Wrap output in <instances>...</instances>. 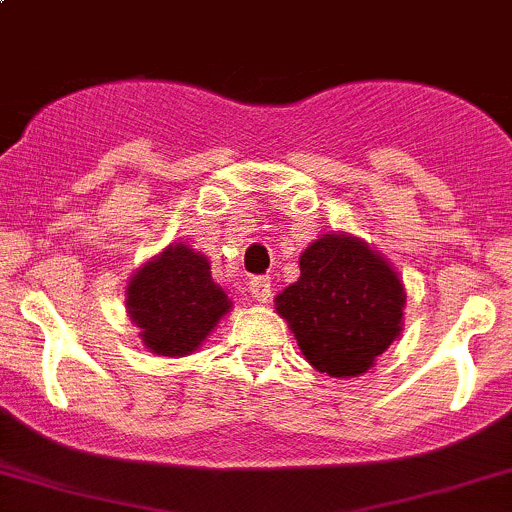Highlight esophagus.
Listing matches in <instances>:
<instances>
[{
    "label": "esophagus",
    "mask_w": 512,
    "mask_h": 512,
    "mask_svg": "<svg viewBox=\"0 0 512 512\" xmlns=\"http://www.w3.org/2000/svg\"><path fill=\"white\" fill-rule=\"evenodd\" d=\"M247 289H250V294L255 296L257 301L267 303L269 296H272V279H269L267 274H260V277H252L250 279V286H247Z\"/></svg>",
    "instance_id": "esophagus-1"
}]
</instances>
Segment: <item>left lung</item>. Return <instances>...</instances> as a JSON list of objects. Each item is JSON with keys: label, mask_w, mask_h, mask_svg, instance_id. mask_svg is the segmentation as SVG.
<instances>
[{"label": "left lung", "mask_w": 512, "mask_h": 512, "mask_svg": "<svg viewBox=\"0 0 512 512\" xmlns=\"http://www.w3.org/2000/svg\"><path fill=\"white\" fill-rule=\"evenodd\" d=\"M299 282L277 296L308 362L330 376H357L401 333V279L389 262L347 235H323L301 252Z\"/></svg>", "instance_id": "8db88e82"}]
</instances>
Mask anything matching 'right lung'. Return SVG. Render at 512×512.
Returning <instances> with one entry per match:
<instances>
[{"instance_id":"obj_1","label":"right lung","mask_w":512,"mask_h":512,"mask_svg":"<svg viewBox=\"0 0 512 512\" xmlns=\"http://www.w3.org/2000/svg\"><path fill=\"white\" fill-rule=\"evenodd\" d=\"M126 303L145 347L165 357L194 352L230 308L228 294L211 279L209 260L187 245H170L140 269Z\"/></svg>"}]
</instances>
